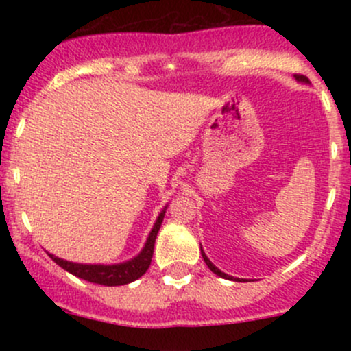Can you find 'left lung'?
Masks as SVG:
<instances>
[{
	"mask_svg": "<svg viewBox=\"0 0 351 351\" xmlns=\"http://www.w3.org/2000/svg\"><path fill=\"white\" fill-rule=\"evenodd\" d=\"M295 77L297 79H299V80H304V82H307V77H305V75H295ZM201 254H203V259H204V263H206V265H208V267L209 269H211V272H215L216 274V276H219V277H223V279H229V280H232V277L231 276H226V274H224V272H221L219 271V269H217L216 267V265H213V263H211V261H209L208 259V257H206V254H204L203 251H201Z\"/></svg>",
	"mask_w": 351,
	"mask_h": 351,
	"instance_id": "1",
	"label": "left lung"
}]
</instances>
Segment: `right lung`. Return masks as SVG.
Listing matches in <instances>:
<instances>
[{"instance_id":"right-lung-1","label":"right lung","mask_w":351,"mask_h":351,"mask_svg":"<svg viewBox=\"0 0 351 351\" xmlns=\"http://www.w3.org/2000/svg\"><path fill=\"white\" fill-rule=\"evenodd\" d=\"M165 211L160 213L158 219H156L155 226H153L150 236H148L147 244H145L143 251L135 257V259L128 261V263L117 264V265H92V264H75V263H67V261L59 259V257L52 256L49 257L54 261L56 264L60 265L64 271L71 272L72 276L79 277L87 282H94V284L100 285H125L130 284L142 277L145 272L148 271L152 264L153 257V245H155L156 234H158L160 226L163 223Z\"/></svg>"}]
</instances>
